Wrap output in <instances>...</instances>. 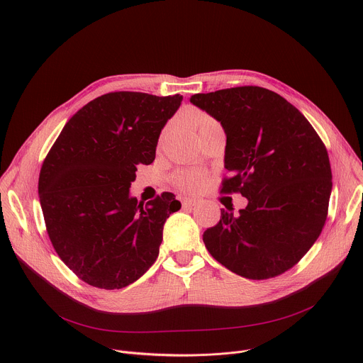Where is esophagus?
I'll list each match as a JSON object with an SVG mask.
<instances>
[{
	"mask_svg": "<svg viewBox=\"0 0 363 363\" xmlns=\"http://www.w3.org/2000/svg\"><path fill=\"white\" fill-rule=\"evenodd\" d=\"M179 201H181L184 208H192V206H195L198 203V201L194 198H179Z\"/></svg>",
	"mask_w": 363,
	"mask_h": 363,
	"instance_id": "1",
	"label": "esophagus"
}]
</instances>
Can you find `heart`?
<instances>
[{"mask_svg": "<svg viewBox=\"0 0 363 363\" xmlns=\"http://www.w3.org/2000/svg\"><path fill=\"white\" fill-rule=\"evenodd\" d=\"M186 118L191 126L198 132L199 136L203 135L205 132H210L213 129L220 128V123L213 116L198 109H191L186 113ZM174 182L178 188L184 191H198L205 182V175L196 171H179L175 174Z\"/></svg>", "mask_w": 363, "mask_h": 363, "instance_id": "obj_1", "label": "heart"}]
</instances>
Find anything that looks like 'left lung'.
Returning a JSON list of instances; mask_svg holds the SVG:
<instances>
[{
    "mask_svg": "<svg viewBox=\"0 0 363 363\" xmlns=\"http://www.w3.org/2000/svg\"><path fill=\"white\" fill-rule=\"evenodd\" d=\"M189 101L225 132L224 192L248 199L221 211L202 240L218 263L252 280L291 269L322 233L332 192L328 150L308 121L280 94L257 86L196 93Z\"/></svg>",
    "mask_w": 363,
    "mask_h": 363,
    "instance_id": "1",
    "label": "left lung"
}]
</instances>
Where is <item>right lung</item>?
I'll use <instances>...</instances> for the list:
<instances>
[{"instance_id":"obj_1","label":"right lung","mask_w":363,"mask_h":363,"mask_svg":"<svg viewBox=\"0 0 363 363\" xmlns=\"http://www.w3.org/2000/svg\"><path fill=\"white\" fill-rule=\"evenodd\" d=\"M182 96L103 94L66 123L40 171L48 237L63 263L99 289H122L155 263L167 218L181 208L171 192L139 203L136 165L155 160L160 135Z\"/></svg>"}]
</instances>
